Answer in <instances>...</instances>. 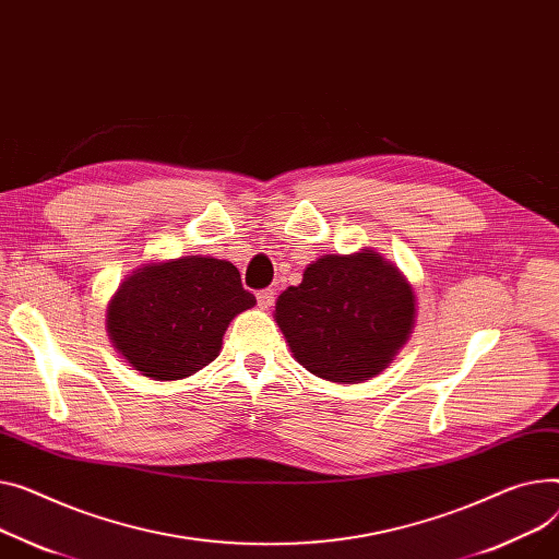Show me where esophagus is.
Wrapping results in <instances>:
<instances>
[{
    "label": "esophagus",
    "mask_w": 559,
    "mask_h": 559,
    "mask_svg": "<svg viewBox=\"0 0 559 559\" xmlns=\"http://www.w3.org/2000/svg\"><path fill=\"white\" fill-rule=\"evenodd\" d=\"M255 299H258V306H260V308L267 310V308H272V304H274V299H276V292H274V289H260V292L255 294Z\"/></svg>",
    "instance_id": "1"
}]
</instances>
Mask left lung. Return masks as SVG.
<instances>
[{
    "instance_id": "8db88e82",
    "label": "left lung",
    "mask_w": 559,
    "mask_h": 559,
    "mask_svg": "<svg viewBox=\"0 0 559 559\" xmlns=\"http://www.w3.org/2000/svg\"><path fill=\"white\" fill-rule=\"evenodd\" d=\"M416 296L376 251L323 255L276 301V323L304 368L357 384L380 376L414 325Z\"/></svg>"
}]
</instances>
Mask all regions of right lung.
<instances>
[{
    "instance_id": "add662e5",
    "label": "right lung",
    "mask_w": 559,
    "mask_h": 559,
    "mask_svg": "<svg viewBox=\"0 0 559 559\" xmlns=\"http://www.w3.org/2000/svg\"><path fill=\"white\" fill-rule=\"evenodd\" d=\"M253 304L227 260L183 255L128 276L109 301L107 332L145 378L181 380L217 357L229 321Z\"/></svg>"
}]
</instances>
